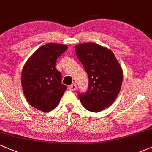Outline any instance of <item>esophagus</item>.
Masks as SVG:
<instances>
[{
    "instance_id": "34e87169",
    "label": "esophagus",
    "mask_w": 152,
    "mask_h": 152,
    "mask_svg": "<svg viewBox=\"0 0 152 152\" xmlns=\"http://www.w3.org/2000/svg\"><path fill=\"white\" fill-rule=\"evenodd\" d=\"M69 89L71 91H74L76 89V83H73V84H71V86H69Z\"/></svg>"
}]
</instances>
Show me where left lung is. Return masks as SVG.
I'll return each instance as SVG.
<instances>
[{"label": "left lung", "instance_id": "1", "mask_svg": "<svg viewBox=\"0 0 152 152\" xmlns=\"http://www.w3.org/2000/svg\"><path fill=\"white\" fill-rule=\"evenodd\" d=\"M75 50L88 76V90L78 94L80 101L88 111H103L114 103L121 89V66L111 50L96 43H81Z\"/></svg>", "mask_w": 152, "mask_h": 152}]
</instances>
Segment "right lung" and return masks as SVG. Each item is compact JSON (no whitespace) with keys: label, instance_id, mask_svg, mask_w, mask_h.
<instances>
[{"label":"right lung","instance_id":"obj_1","mask_svg":"<svg viewBox=\"0 0 152 152\" xmlns=\"http://www.w3.org/2000/svg\"><path fill=\"white\" fill-rule=\"evenodd\" d=\"M66 49V45L47 43L35 51L23 69L21 84L26 99L43 112L56 107L67 88L56 69L57 58Z\"/></svg>","mask_w":152,"mask_h":152}]
</instances>
